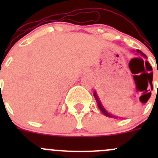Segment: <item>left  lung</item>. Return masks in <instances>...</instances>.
Here are the masks:
<instances>
[{
	"label": "left lung",
	"mask_w": 158,
	"mask_h": 158,
	"mask_svg": "<svg viewBox=\"0 0 158 158\" xmlns=\"http://www.w3.org/2000/svg\"><path fill=\"white\" fill-rule=\"evenodd\" d=\"M136 51H137V54H139H139H140L141 56L143 57V58H146V59H147V57H146V54H143V53H142V51H139V50H137ZM148 63H149V62H148ZM93 96H94L95 99H96V103H97V104H98L99 109H100V111H101V112L103 113V114H104V115H106V116H107V117H110V118H118V116H115V115H111V114H110V113L108 112V111H107V110L105 109V108H104V105H103V104H102L101 101H100V99H99V96H97V93H96V91H94V93H93ZM150 94H149V97H148L147 100H149V98H150Z\"/></svg>",
	"instance_id": "obj_1"
}]
</instances>
